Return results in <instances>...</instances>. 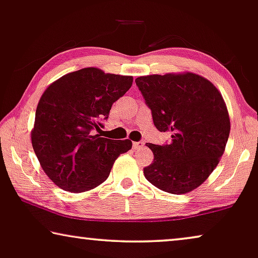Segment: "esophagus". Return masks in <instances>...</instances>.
<instances>
[{
    "label": "esophagus",
    "mask_w": 258,
    "mask_h": 258,
    "mask_svg": "<svg viewBox=\"0 0 258 258\" xmlns=\"http://www.w3.org/2000/svg\"><path fill=\"white\" fill-rule=\"evenodd\" d=\"M145 146L144 141H139V142H133V148L138 151V149H141Z\"/></svg>",
    "instance_id": "34e87169"
}]
</instances>
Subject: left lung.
<instances>
[{"label":"left lung","mask_w":258,"mask_h":258,"mask_svg":"<svg viewBox=\"0 0 258 258\" xmlns=\"http://www.w3.org/2000/svg\"><path fill=\"white\" fill-rule=\"evenodd\" d=\"M154 125L171 133L169 145L147 144L154 154L145 177L172 195L194 191L218 166L227 144L230 120L217 87L195 73H168L136 79Z\"/></svg>","instance_id":"obj_1"}]
</instances>
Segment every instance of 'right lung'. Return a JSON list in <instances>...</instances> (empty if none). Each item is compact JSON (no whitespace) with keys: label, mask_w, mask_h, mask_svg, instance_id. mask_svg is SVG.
Segmentation results:
<instances>
[{"label":"right lung","mask_w":258,"mask_h":258,"mask_svg":"<svg viewBox=\"0 0 258 258\" xmlns=\"http://www.w3.org/2000/svg\"><path fill=\"white\" fill-rule=\"evenodd\" d=\"M132 76L88 67L68 73L46 88L36 110L31 141L41 168L64 191L95 189L132 141L94 133L111 106L132 86Z\"/></svg>","instance_id":"right-lung-1"}]
</instances>
